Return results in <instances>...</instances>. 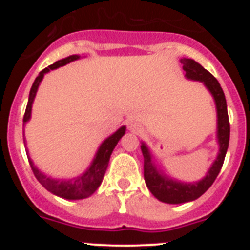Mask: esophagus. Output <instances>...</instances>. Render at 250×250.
<instances>
[{"mask_svg": "<svg viewBox=\"0 0 250 250\" xmlns=\"http://www.w3.org/2000/svg\"><path fill=\"white\" fill-rule=\"evenodd\" d=\"M130 130H132V131H139V126L136 125V124H130Z\"/></svg>", "mask_w": 250, "mask_h": 250, "instance_id": "esophagus-1", "label": "esophagus"}]
</instances>
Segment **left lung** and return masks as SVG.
<instances>
[{"instance_id": "1", "label": "left lung", "mask_w": 250, "mask_h": 250, "mask_svg": "<svg viewBox=\"0 0 250 250\" xmlns=\"http://www.w3.org/2000/svg\"><path fill=\"white\" fill-rule=\"evenodd\" d=\"M180 62L183 63L185 76L191 80L204 83L215 99L216 111H218V139H219L220 152L213 167L208 171V175L203 180L195 183V184H183V183L173 182V180L161 176L152 165L149 150L143 144L141 151L144 155L145 183L156 199L167 203V204H180V203L195 200L211 187L223 167L225 154H227L229 146V136H230V124H229L228 110H227V100H225V95L223 92L219 81L216 80L210 72L207 71L200 63L195 62L194 60L182 59Z\"/></svg>"}]
</instances>
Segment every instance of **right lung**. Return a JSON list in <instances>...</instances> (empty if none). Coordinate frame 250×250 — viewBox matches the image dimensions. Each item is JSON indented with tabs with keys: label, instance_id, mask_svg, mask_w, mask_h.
<instances>
[{
	"label": "right lung",
	"instance_id": "right-lung-1",
	"mask_svg": "<svg viewBox=\"0 0 250 250\" xmlns=\"http://www.w3.org/2000/svg\"><path fill=\"white\" fill-rule=\"evenodd\" d=\"M79 59L77 55H72V56H68L66 59L60 60L56 61L55 63L50 65L48 67L43 68L42 71L40 72L39 76L36 77L35 83H32V87L30 90V96H28V103L26 106V111L23 115V123L30 119L31 116V107H32V101L35 99V95L37 92V87H39L40 83L42 80L43 75L46 72H48L50 70H54V68L60 67V66H63L66 63L71 62L74 60ZM125 134V126L120 127L118 131L115 132L114 135H111L110 138L106 139L101 144L100 149H99L98 154H96V158L92 161L90 169L83 174L80 178L74 179L71 182H60V180H55V179H50L46 175H43L42 173H40L39 170L35 167V165L32 164L31 159H28V163H30V167L32 169V173L36 176V179L39 180V183L42 185L43 188H46L48 191H51L52 194L57 196H61L63 199H83V198H87L91 194H94L96 191L99 187H100L101 182H103V178L105 175V171L107 169V165H109V159L111 155L112 150L116 146L118 141L120 140L121 136Z\"/></svg>",
	"mask_w": 250,
	"mask_h": 250
}]
</instances>
